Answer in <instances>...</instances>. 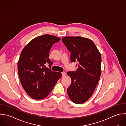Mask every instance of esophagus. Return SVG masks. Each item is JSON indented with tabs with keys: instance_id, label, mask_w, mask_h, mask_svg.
Listing matches in <instances>:
<instances>
[{
	"instance_id": "34e87169",
	"label": "esophagus",
	"mask_w": 126,
	"mask_h": 126,
	"mask_svg": "<svg viewBox=\"0 0 126 126\" xmlns=\"http://www.w3.org/2000/svg\"><path fill=\"white\" fill-rule=\"evenodd\" d=\"M61 74H62V77H64L65 75H66V73H65V72H62L61 73Z\"/></svg>"
}]
</instances>
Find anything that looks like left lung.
Returning <instances> with one entry per match:
<instances>
[{
  "label": "left lung",
  "instance_id": "obj_1",
  "mask_svg": "<svg viewBox=\"0 0 126 126\" xmlns=\"http://www.w3.org/2000/svg\"><path fill=\"white\" fill-rule=\"evenodd\" d=\"M62 41L71 52V62H79L76 71L67 73L72 79L67 93L73 102L81 104L90 98L99 81L101 55L94 42L89 39L66 37Z\"/></svg>",
  "mask_w": 126,
  "mask_h": 126
}]
</instances>
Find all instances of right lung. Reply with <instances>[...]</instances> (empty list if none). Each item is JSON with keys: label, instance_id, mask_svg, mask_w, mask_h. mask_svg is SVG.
Instances as JSON below:
<instances>
[{"label": "right lung", "instance_id": "right-lung-1", "mask_svg": "<svg viewBox=\"0 0 126 126\" xmlns=\"http://www.w3.org/2000/svg\"><path fill=\"white\" fill-rule=\"evenodd\" d=\"M57 37L45 34L32 40L22 49L17 64L22 87L32 98L41 100L50 93L61 73L50 70L52 62L49 51L53 44L60 41ZM47 63L49 68L45 65Z\"/></svg>", "mask_w": 126, "mask_h": 126}]
</instances>
